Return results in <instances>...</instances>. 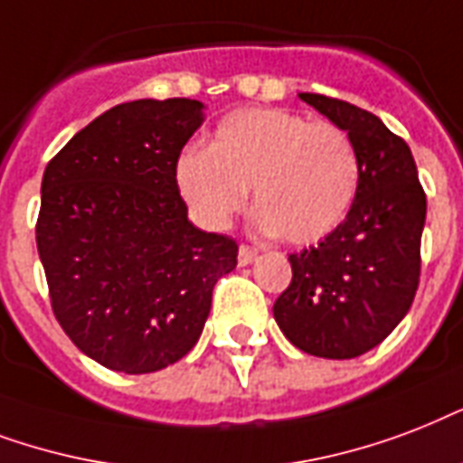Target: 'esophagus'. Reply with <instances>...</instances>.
Here are the masks:
<instances>
[{
    "label": "esophagus",
    "mask_w": 463,
    "mask_h": 463,
    "mask_svg": "<svg viewBox=\"0 0 463 463\" xmlns=\"http://www.w3.org/2000/svg\"><path fill=\"white\" fill-rule=\"evenodd\" d=\"M258 256V250L256 249H250V246H239V265H249L253 263Z\"/></svg>",
    "instance_id": "obj_1"
}]
</instances>
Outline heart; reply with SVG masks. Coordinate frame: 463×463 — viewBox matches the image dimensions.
Returning <instances> with one entry per match:
<instances>
[{
    "label": "heart",
    "instance_id": "1",
    "mask_svg": "<svg viewBox=\"0 0 463 463\" xmlns=\"http://www.w3.org/2000/svg\"><path fill=\"white\" fill-rule=\"evenodd\" d=\"M175 183L205 229H227L250 188L260 234L280 232L289 243H311L350 213L360 161L338 125L309 123L282 109H243L222 118L210 149L178 156Z\"/></svg>",
    "mask_w": 463,
    "mask_h": 463
}]
</instances>
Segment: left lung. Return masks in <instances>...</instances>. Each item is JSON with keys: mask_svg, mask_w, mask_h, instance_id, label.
<instances>
[{"mask_svg": "<svg viewBox=\"0 0 463 463\" xmlns=\"http://www.w3.org/2000/svg\"><path fill=\"white\" fill-rule=\"evenodd\" d=\"M299 99L347 132L360 188L324 241L289 256L292 282L272 314L304 353L350 360L377 347L413 304L428 200L408 145L374 113L321 94Z\"/></svg>", "mask_w": 463, "mask_h": 463, "instance_id": "1", "label": "left lung"}]
</instances>
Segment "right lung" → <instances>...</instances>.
<instances>
[{
	"instance_id": "obj_1",
	"label": "right lung",
	"mask_w": 463,
	"mask_h": 463,
	"mask_svg": "<svg viewBox=\"0 0 463 463\" xmlns=\"http://www.w3.org/2000/svg\"><path fill=\"white\" fill-rule=\"evenodd\" d=\"M203 109L120 103L43 174L35 243L50 304L71 343L113 372L146 374L191 353L214 285L236 268L234 239L193 227L175 183Z\"/></svg>"
}]
</instances>
